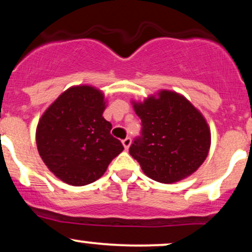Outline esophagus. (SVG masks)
<instances>
[{
	"label": "esophagus",
	"mask_w": 252,
	"mask_h": 252,
	"mask_svg": "<svg viewBox=\"0 0 252 252\" xmlns=\"http://www.w3.org/2000/svg\"><path fill=\"white\" fill-rule=\"evenodd\" d=\"M122 143H123L124 148H126V150H128V148H129V147H130V143H131V138H130V137H126V138H124V140L122 141Z\"/></svg>",
	"instance_id": "obj_1"
}]
</instances>
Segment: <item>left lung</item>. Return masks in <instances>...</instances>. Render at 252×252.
Listing matches in <instances>:
<instances>
[{
  "label": "left lung",
  "instance_id": "left-lung-1",
  "mask_svg": "<svg viewBox=\"0 0 252 252\" xmlns=\"http://www.w3.org/2000/svg\"><path fill=\"white\" fill-rule=\"evenodd\" d=\"M141 134L129 153L144 174L173 184L194 173L209 154L211 134L200 112L180 94L161 91L158 98L134 103Z\"/></svg>",
  "mask_w": 252,
  "mask_h": 252
}]
</instances>
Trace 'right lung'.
<instances>
[{
	"label": "right lung",
	"mask_w": 252,
	"mask_h": 252,
	"mask_svg": "<svg viewBox=\"0 0 252 252\" xmlns=\"http://www.w3.org/2000/svg\"><path fill=\"white\" fill-rule=\"evenodd\" d=\"M104 109L100 91L74 86L60 94L39 121V154L51 172L66 184L85 186L96 181L124 149L110 134L112 126L103 117Z\"/></svg>",
	"instance_id": "1"
}]
</instances>
